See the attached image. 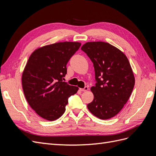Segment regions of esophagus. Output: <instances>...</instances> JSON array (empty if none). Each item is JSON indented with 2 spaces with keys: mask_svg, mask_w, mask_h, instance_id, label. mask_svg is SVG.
Returning <instances> with one entry per match:
<instances>
[{
  "mask_svg": "<svg viewBox=\"0 0 156 156\" xmlns=\"http://www.w3.org/2000/svg\"><path fill=\"white\" fill-rule=\"evenodd\" d=\"M88 90V88L87 87H85L84 88H80V90L82 91V92H86Z\"/></svg>",
  "mask_w": 156,
  "mask_h": 156,
  "instance_id": "1",
  "label": "esophagus"
}]
</instances>
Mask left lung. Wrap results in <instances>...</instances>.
<instances>
[{
    "instance_id": "left-lung-1",
    "label": "left lung",
    "mask_w": 156,
    "mask_h": 156,
    "mask_svg": "<svg viewBox=\"0 0 156 156\" xmlns=\"http://www.w3.org/2000/svg\"><path fill=\"white\" fill-rule=\"evenodd\" d=\"M81 50L94 64L96 82L91 87L94 100L87 107L98 119H109L122 110L133 91L135 77L129 60L106 42H88Z\"/></svg>"
}]
</instances>
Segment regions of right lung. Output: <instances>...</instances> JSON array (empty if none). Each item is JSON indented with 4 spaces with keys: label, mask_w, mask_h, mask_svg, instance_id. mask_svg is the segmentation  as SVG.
<instances>
[{
    "label": "right lung",
    "mask_w": 156,
    "mask_h": 156,
    "mask_svg": "<svg viewBox=\"0 0 156 156\" xmlns=\"http://www.w3.org/2000/svg\"><path fill=\"white\" fill-rule=\"evenodd\" d=\"M81 46L79 42H59L34 51L22 75L26 100L37 115L49 121L58 119L66 110L68 98L79 88L63 82L66 64Z\"/></svg>",
    "instance_id": "right-lung-1"
}]
</instances>
